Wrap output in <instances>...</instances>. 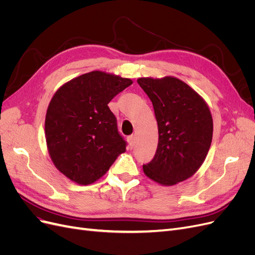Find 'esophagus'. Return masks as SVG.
I'll list each match as a JSON object with an SVG mask.
<instances>
[{"label":"esophagus","mask_w":255,"mask_h":255,"mask_svg":"<svg viewBox=\"0 0 255 255\" xmlns=\"http://www.w3.org/2000/svg\"><path fill=\"white\" fill-rule=\"evenodd\" d=\"M128 144L130 148H133L134 144H135V136L134 135H130L128 137Z\"/></svg>","instance_id":"1"}]
</instances>
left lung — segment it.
I'll use <instances>...</instances> for the list:
<instances>
[{
	"label": "left lung",
	"mask_w": 255,
	"mask_h": 255,
	"mask_svg": "<svg viewBox=\"0 0 255 255\" xmlns=\"http://www.w3.org/2000/svg\"><path fill=\"white\" fill-rule=\"evenodd\" d=\"M137 83L153 104L158 144L144 174L165 186L194 175L210 150L213 118L204 100L183 81L140 78Z\"/></svg>",
	"instance_id": "8db88e82"
}]
</instances>
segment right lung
I'll list each match as a JSON object with an SVG mask.
<instances>
[{"label": "right lung", "instance_id": "obj_1", "mask_svg": "<svg viewBox=\"0 0 255 255\" xmlns=\"http://www.w3.org/2000/svg\"><path fill=\"white\" fill-rule=\"evenodd\" d=\"M132 84L92 71L64 84L53 96L45 115V139L52 161L68 179L94 183L126 151L127 141L107 104Z\"/></svg>", "mask_w": 255, "mask_h": 255}]
</instances>
